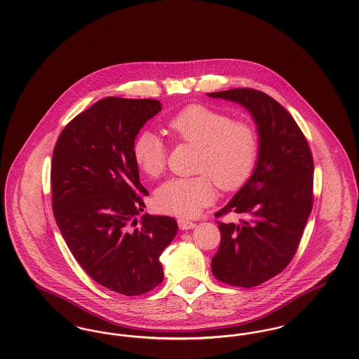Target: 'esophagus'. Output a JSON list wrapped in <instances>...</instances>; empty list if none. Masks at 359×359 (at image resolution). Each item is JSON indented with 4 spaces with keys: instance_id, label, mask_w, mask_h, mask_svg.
<instances>
[{
    "instance_id": "1",
    "label": "esophagus",
    "mask_w": 359,
    "mask_h": 359,
    "mask_svg": "<svg viewBox=\"0 0 359 359\" xmlns=\"http://www.w3.org/2000/svg\"><path fill=\"white\" fill-rule=\"evenodd\" d=\"M177 223H179V227H180L182 230H191V229L196 227V223L191 222V221H188V219H179Z\"/></svg>"
}]
</instances>
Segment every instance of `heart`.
Masks as SVG:
<instances>
[{"instance_id":"heart-1","label":"heart","mask_w":359,"mask_h":359,"mask_svg":"<svg viewBox=\"0 0 359 359\" xmlns=\"http://www.w3.org/2000/svg\"><path fill=\"white\" fill-rule=\"evenodd\" d=\"M173 138L198 145L195 177H175L154 195L157 210L179 217H195L215 201V186L224 191L241 187L256 167L259 141L256 128L233 121L221 110L205 104H188L167 123ZM132 154L140 171L158 177L167 165L168 151L152 130L137 135Z\"/></svg>"}]
</instances>
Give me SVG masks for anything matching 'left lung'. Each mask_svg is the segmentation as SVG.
Masks as SVG:
<instances>
[{
    "mask_svg": "<svg viewBox=\"0 0 359 359\" xmlns=\"http://www.w3.org/2000/svg\"><path fill=\"white\" fill-rule=\"evenodd\" d=\"M243 106L256 122V168L215 215L234 212L238 223L217 221L221 245L212 274L233 287H257L283 272L294 256L312 210L313 160L307 140L290 113L253 88L207 93Z\"/></svg>",
    "mask_w": 359,
    "mask_h": 359,
    "instance_id": "1",
    "label": "left lung"
}]
</instances>
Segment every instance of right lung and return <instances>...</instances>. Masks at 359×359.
<instances>
[{
  "instance_id": "right-lung-1",
  "label": "right lung",
  "mask_w": 359,
  "mask_h": 359,
  "mask_svg": "<svg viewBox=\"0 0 359 359\" xmlns=\"http://www.w3.org/2000/svg\"><path fill=\"white\" fill-rule=\"evenodd\" d=\"M161 110L154 100L107 97L67 123L52 154V208L72 256L94 281L125 296L157 287L160 256L177 233L171 217L144 214L132 145Z\"/></svg>"
}]
</instances>
